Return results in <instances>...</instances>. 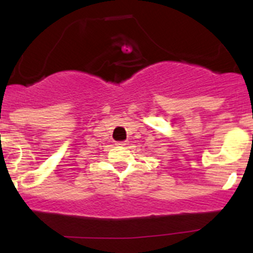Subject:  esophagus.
Masks as SVG:
<instances>
[{"label": "esophagus", "mask_w": 253, "mask_h": 253, "mask_svg": "<svg viewBox=\"0 0 253 253\" xmlns=\"http://www.w3.org/2000/svg\"><path fill=\"white\" fill-rule=\"evenodd\" d=\"M128 144V141H122V142H117L116 145H119V147H125V145Z\"/></svg>", "instance_id": "1"}]
</instances>
